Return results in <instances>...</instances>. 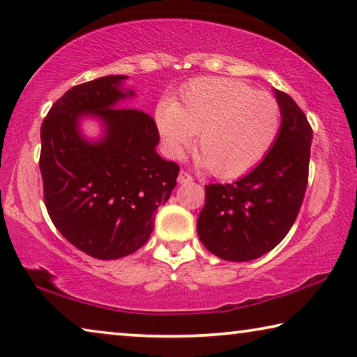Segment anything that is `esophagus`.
I'll list each match as a JSON object with an SVG mask.
<instances>
[{"instance_id":"1","label":"esophagus","mask_w":357,"mask_h":357,"mask_svg":"<svg viewBox=\"0 0 357 357\" xmlns=\"http://www.w3.org/2000/svg\"><path fill=\"white\" fill-rule=\"evenodd\" d=\"M191 180H192L191 174H188L186 171H180V174H178V182L180 183H190Z\"/></svg>"}]
</instances>
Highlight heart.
<instances>
[{"mask_svg":"<svg viewBox=\"0 0 357 357\" xmlns=\"http://www.w3.org/2000/svg\"><path fill=\"white\" fill-rule=\"evenodd\" d=\"M158 126L174 155L191 147L217 177L231 178L255 167L271 150L282 126L275 98L241 80L204 77L183 89L177 104L158 110Z\"/></svg>","mask_w":357,"mask_h":357,"instance_id":"b5f03b06","label":"heart"}]
</instances>
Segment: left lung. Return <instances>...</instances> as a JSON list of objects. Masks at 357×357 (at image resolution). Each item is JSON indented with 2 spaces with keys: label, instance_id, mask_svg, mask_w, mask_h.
Masks as SVG:
<instances>
[{
  "label": "left lung",
  "instance_id": "1",
  "mask_svg": "<svg viewBox=\"0 0 357 357\" xmlns=\"http://www.w3.org/2000/svg\"><path fill=\"white\" fill-rule=\"evenodd\" d=\"M282 128L253 171L234 183L206 185L197 234L210 253L243 262L268 253L299 215L308 183L313 130L284 91L275 90Z\"/></svg>",
  "mask_w": 357,
  "mask_h": 357
}]
</instances>
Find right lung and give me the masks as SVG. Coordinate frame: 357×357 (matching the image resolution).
<instances>
[{
	"instance_id": "right-lung-1",
	"label": "right lung",
	"mask_w": 357,
	"mask_h": 357,
	"mask_svg": "<svg viewBox=\"0 0 357 357\" xmlns=\"http://www.w3.org/2000/svg\"><path fill=\"white\" fill-rule=\"evenodd\" d=\"M125 75L75 85L56 99L40 125L39 169L52 223L75 248L96 259H119L149 241L156 208L177 185L180 167L156 153V121L144 110L114 109L132 91ZM96 114L107 137L90 144L78 119Z\"/></svg>"
}]
</instances>
